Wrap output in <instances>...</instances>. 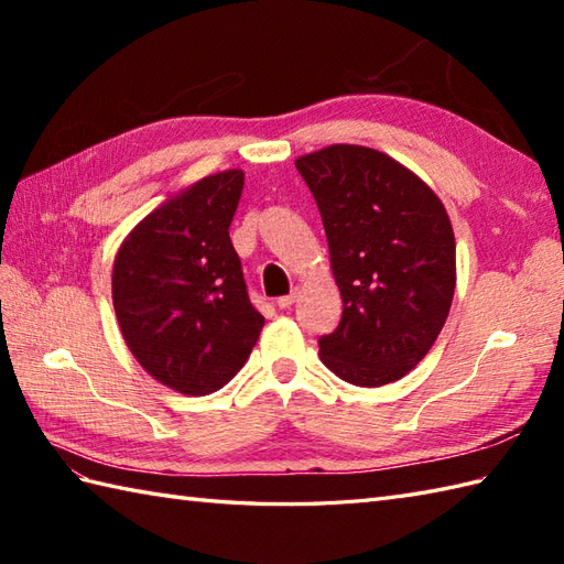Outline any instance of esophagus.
Listing matches in <instances>:
<instances>
[{
    "label": "esophagus",
    "instance_id": "obj_1",
    "mask_svg": "<svg viewBox=\"0 0 564 564\" xmlns=\"http://www.w3.org/2000/svg\"><path fill=\"white\" fill-rule=\"evenodd\" d=\"M297 301V291H291L289 295H283V297H279V301H275V305H279L281 310H289L293 303Z\"/></svg>",
    "mask_w": 564,
    "mask_h": 564
}]
</instances>
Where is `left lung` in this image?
I'll use <instances>...</instances> for the list:
<instances>
[{
  "mask_svg": "<svg viewBox=\"0 0 564 564\" xmlns=\"http://www.w3.org/2000/svg\"><path fill=\"white\" fill-rule=\"evenodd\" d=\"M329 242L344 313L319 337L334 376L380 388L422 361L446 325L455 237L438 196L388 154L332 145L295 160Z\"/></svg>",
  "mask_w": 564,
  "mask_h": 564,
  "instance_id": "obj_1",
  "label": "left lung"
}]
</instances>
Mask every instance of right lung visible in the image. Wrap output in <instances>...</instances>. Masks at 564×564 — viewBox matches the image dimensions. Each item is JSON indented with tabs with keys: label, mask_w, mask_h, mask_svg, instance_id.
I'll use <instances>...</instances> for the list:
<instances>
[{
	"label": "right lung",
	"mask_w": 564,
	"mask_h": 564,
	"mask_svg": "<svg viewBox=\"0 0 564 564\" xmlns=\"http://www.w3.org/2000/svg\"><path fill=\"white\" fill-rule=\"evenodd\" d=\"M239 170L200 178L150 213L113 263V307L128 349L152 378L184 394L232 380L263 327L251 305L230 223Z\"/></svg>",
	"instance_id": "obj_1"
}]
</instances>
